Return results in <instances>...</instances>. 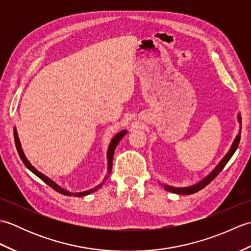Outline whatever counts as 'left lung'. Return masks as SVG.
<instances>
[{
	"instance_id": "obj_1",
	"label": "left lung",
	"mask_w": 251,
	"mask_h": 251,
	"mask_svg": "<svg viewBox=\"0 0 251 251\" xmlns=\"http://www.w3.org/2000/svg\"><path fill=\"white\" fill-rule=\"evenodd\" d=\"M238 121L239 123H241V130H242V117L238 115ZM239 140H241V132L237 135V137L235 138V140H234L233 145H232V148L231 150L228 151V153L226 154V155L223 157L222 161L219 163V165L216 167V169L212 172L208 177H206L204 180L201 181L200 183H197L193 186H189V188H174V186H169V185H163L164 189L168 191V192H173V193H176V194H181V195H190V194H193V193H196V192L201 191V189H204L206 185L209 184L212 180H214L218 175H219L221 173V170L226 167V165L227 164V162L230 161V158L233 156V154L235 153L236 149L239 145Z\"/></svg>"
}]
</instances>
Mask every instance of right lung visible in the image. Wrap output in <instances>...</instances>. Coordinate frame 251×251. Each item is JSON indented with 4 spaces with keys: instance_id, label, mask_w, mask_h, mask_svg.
<instances>
[{
    "instance_id": "right-lung-1",
    "label": "right lung",
    "mask_w": 251,
    "mask_h": 251,
    "mask_svg": "<svg viewBox=\"0 0 251 251\" xmlns=\"http://www.w3.org/2000/svg\"><path fill=\"white\" fill-rule=\"evenodd\" d=\"M125 135H126V130H123V131L119 132V134H117V135L113 138V139H112V141H111V143H110L109 150H108V162H109V167H108V168H109V173H111V169H112V162H113V155H114L115 148H116L117 145H119L120 140H121L122 138L124 137ZM14 138H15V145H16V148H17V151H18V154H19V156H20V158H21V161L24 162V164L31 170L32 173H33L34 175H36L37 177H39L41 180H43L46 184H49L51 189H54L56 192H58V193L63 194V195H67V196H71V195L76 196V197L85 196V195H88V194H90V193H93V192H95V191H97V190L100 188V186L103 184V182H102L101 184H99L98 186H96V188H94L93 190H89V191H86V192H81V193H70V192L63 190L62 188H60V186H58L55 182H52V181H51L50 179L47 178L46 176H44L43 174H41L40 172H37V170L28 162V159L25 158L23 150H21V147H20L19 139H18L17 132H16V129H15V131H14Z\"/></svg>"
}]
</instances>
